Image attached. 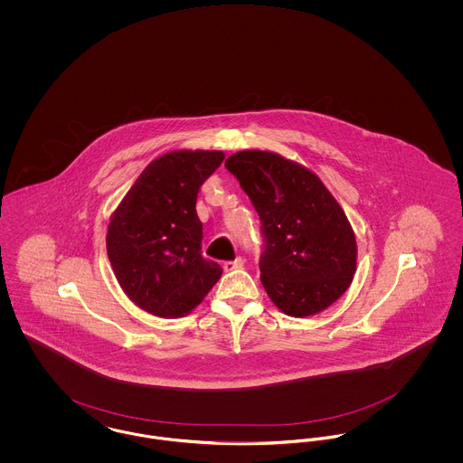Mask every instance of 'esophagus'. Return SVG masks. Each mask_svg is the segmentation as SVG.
I'll return each instance as SVG.
<instances>
[{
  "instance_id": "esophagus-1",
  "label": "esophagus",
  "mask_w": 463,
  "mask_h": 463,
  "mask_svg": "<svg viewBox=\"0 0 463 463\" xmlns=\"http://www.w3.org/2000/svg\"><path fill=\"white\" fill-rule=\"evenodd\" d=\"M242 265H244V260H242L241 257H238L236 260L225 262V264H223V270H225V272H234V270L241 269Z\"/></svg>"
}]
</instances>
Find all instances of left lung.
Masks as SVG:
<instances>
[{"mask_svg":"<svg viewBox=\"0 0 463 463\" xmlns=\"http://www.w3.org/2000/svg\"><path fill=\"white\" fill-rule=\"evenodd\" d=\"M225 168L260 215V279L274 306L291 317L330 307L357 264L355 234L338 201L314 172L272 151L234 153Z\"/></svg>","mask_w":463,"mask_h":463,"instance_id":"1","label":"left lung"}]
</instances>
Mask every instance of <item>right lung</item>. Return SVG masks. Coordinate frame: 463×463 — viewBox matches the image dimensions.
<instances>
[{"label": "right lung", "instance_id": "obj_1", "mask_svg": "<svg viewBox=\"0 0 463 463\" xmlns=\"http://www.w3.org/2000/svg\"><path fill=\"white\" fill-rule=\"evenodd\" d=\"M222 151L180 149L151 161L110 215L106 246L112 272L137 307L182 317L221 279L201 255L199 187L222 165Z\"/></svg>", "mask_w": 463, "mask_h": 463}]
</instances>
